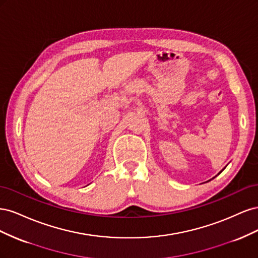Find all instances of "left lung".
Returning a JSON list of instances; mask_svg holds the SVG:
<instances>
[{"label":"left lung","instance_id":"8db88e82","mask_svg":"<svg viewBox=\"0 0 258 258\" xmlns=\"http://www.w3.org/2000/svg\"><path fill=\"white\" fill-rule=\"evenodd\" d=\"M224 169H225V168H224ZM224 169H223V170H224ZM223 170H222V171H223ZM222 171H221V172H222ZM221 172H220V173H221Z\"/></svg>","mask_w":258,"mask_h":258}]
</instances>
